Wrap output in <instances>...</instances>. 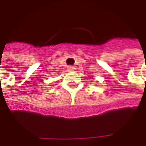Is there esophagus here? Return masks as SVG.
Instances as JSON below:
<instances>
[{
    "label": "esophagus",
    "mask_w": 146,
    "mask_h": 146,
    "mask_svg": "<svg viewBox=\"0 0 146 146\" xmlns=\"http://www.w3.org/2000/svg\"><path fill=\"white\" fill-rule=\"evenodd\" d=\"M76 67H74L73 66H69L67 67V70H69V71H74V70H76Z\"/></svg>",
    "instance_id": "obj_1"
}]
</instances>
